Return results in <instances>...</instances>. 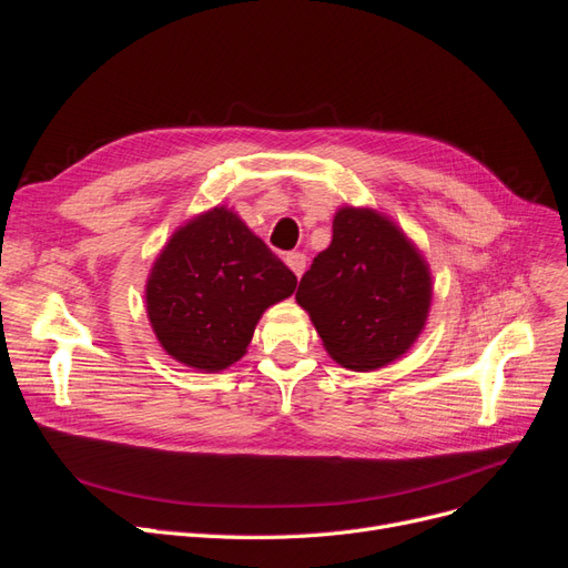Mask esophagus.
<instances>
[{
	"mask_svg": "<svg viewBox=\"0 0 568 568\" xmlns=\"http://www.w3.org/2000/svg\"><path fill=\"white\" fill-rule=\"evenodd\" d=\"M286 265L294 270V274L301 280L303 272H305V265H307V257H305V253H288L286 255Z\"/></svg>",
	"mask_w": 568,
	"mask_h": 568,
	"instance_id": "obj_1",
	"label": "esophagus"
}]
</instances>
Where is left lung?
I'll use <instances>...</instances> for the list:
<instances>
[{
    "mask_svg": "<svg viewBox=\"0 0 568 568\" xmlns=\"http://www.w3.org/2000/svg\"><path fill=\"white\" fill-rule=\"evenodd\" d=\"M432 298V267L417 244L365 205H341L332 244L296 291L324 351L353 372L382 369L415 346Z\"/></svg>",
    "mask_w": 568,
    "mask_h": 568,
    "instance_id": "1",
    "label": "left lung"
}]
</instances>
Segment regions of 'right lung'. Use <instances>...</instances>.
<instances>
[{"instance_id":"1","label":"right lung","mask_w":568,"mask_h":568,"mask_svg":"<svg viewBox=\"0 0 568 568\" xmlns=\"http://www.w3.org/2000/svg\"><path fill=\"white\" fill-rule=\"evenodd\" d=\"M296 274L227 205L180 225L146 277V317L161 348L196 372L246 355L270 305L296 291Z\"/></svg>"}]
</instances>
